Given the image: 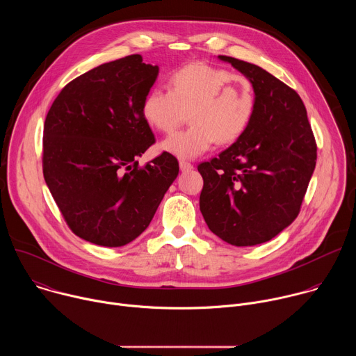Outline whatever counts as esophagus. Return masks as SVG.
I'll use <instances>...</instances> for the list:
<instances>
[{
	"instance_id": "obj_1",
	"label": "esophagus",
	"mask_w": 356,
	"mask_h": 356,
	"mask_svg": "<svg viewBox=\"0 0 356 356\" xmlns=\"http://www.w3.org/2000/svg\"><path fill=\"white\" fill-rule=\"evenodd\" d=\"M179 166H180V170H181V172H188V170L193 169V165L188 163V162H186V161H180V162H179Z\"/></svg>"
}]
</instances>
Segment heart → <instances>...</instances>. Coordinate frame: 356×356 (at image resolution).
Here are the masks:
<instances>
[{"instance_id": "b5f03b06", "label": "heart", "mask_w": 356, "mask_h": 356, "mask_svg": "<svg viewBox=\"0 0 356 356\" xmlns=\"http://www.w3.org/2000/svg\"><path fill=\"white\" fill-rule=\"evenodd\" d=\"M170 91L152 88L143 98L145 121L172 134L186 120L187 129L161 143L168 154L194 159L218 140L231 143L248 129L255 113V94L245 77L207 63H190L172 73Z\"/></svg>"}]
</instances>
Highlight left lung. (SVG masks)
Here are the masks:
<instances>
[{
    "label": "left lung",
    "mask_w": 356,
    "mask_h": 356,
    "mask_svg": "<svg viewBox=\"0 0 356 356\" xmlns=\"http://www.w3.org/2000/svg\"><path fill=\"white\" fill-rule=\"evenodd\" d=\"M218 59L250 81L255 113L236 142L198 165L204 180L200 211L222 241L253 246L275 238L298 216L316 169L317 146L294 90L257 65Z\"/></svg>",
    "instance_id": "left-lung-1"
}]
</instances>
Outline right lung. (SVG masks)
Listing matches in <instances>:
<instances>
[{
    "instance_id": "1",
    "label": "right lung",
    "mask_w": 356,
    "mask_h": 356,
    "mask_svg": "<svg viewBox=\"0 0 356 356\" xmlns=\"http://www.w3.org/2000/svg\"><path fill=\"white\" fill-rule=\"evenodd\" d=\"M159 66L131 55L79 76L50 107L43 128V177L70 229L94 245L138 238L179 175L163 152L138 169L155 142L142 115Z\"/></svg>"
}]
</instances>
